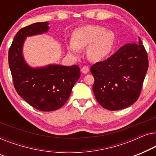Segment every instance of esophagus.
Instances as JSON below:
<instances>
[{
    "mask_svg": "<svg viewBox=\"0 0 156 156\" xmlns=\"http://www.w3.org/2000/svg\"><path fill=\"white\" fill-rule=\"evenodd\" d=\"M81 72L84 74L87 73L89 72V68L86 66H83L82 69H81Z\"/></svg>",
    "mask_w": 156,
    "mask_h": 156,
    "instance_id": "obj_1",
    "label": "esophagus"
}]
</instances>
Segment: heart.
Listing matches in <instances>:
<instances>
[{"label":"heart","instance_id":"obj_1","mask_svg":"<svg viewBox=\"0 0 156 156\" xmlns=\"http://www.w3.org/2000/svg\"><path fill=\"white\" fill-rule=\"evenodd\" d=\"M116 39V34L112 30H105L101 26L86 25L73 32L67 48L70 54L77 56L80 49L87 47L88 58L93 61H99L112 51Z\"/></svg>","mask_w":156,"mask_h":156}]
</instances>
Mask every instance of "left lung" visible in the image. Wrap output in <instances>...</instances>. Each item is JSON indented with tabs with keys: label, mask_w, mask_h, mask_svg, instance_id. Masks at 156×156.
Listing matches in <instances>:
<instances>
[{
	"label": "left lung",
	"mask_w": 156,
	"mask_h": 156,
	"mask_svg": "<svg viewBox=\"0 0 156 156\" xmlns=\"http://www.w3.org/2000/svg\"><path fill=\"white\" fill-rule=\"evenodd\" d=\"M126 44L107 60L93 65V90L96 100L108 110H119L139 98L148 68L147 52L139 38Z\"/></svg>",
	"instance_id": "obj_1"
}]
</instances>
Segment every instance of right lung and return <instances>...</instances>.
<instances>
[{"instance_id": "1", "label": "right lung", "mask_w": 156, "mask_h": 156, "mask_svg": "<svg viewBox=\"0 0 156 156\" xmlns=\"http://www.w3.org/2000/svg\"><path fill=\"white\" fill-rule=\"evenodd\" d=\"M49 29L48 22L22 28L15 36L8 51V63L17 94L31 106L44 112L61 108L69 100L80 76L77 65L49 64L32 68L26 62L23 52L26 38L46 33Z\"/></svg>"}]
</instances>
